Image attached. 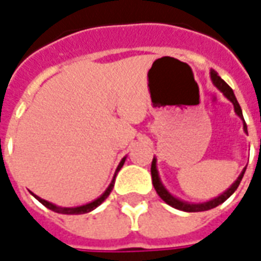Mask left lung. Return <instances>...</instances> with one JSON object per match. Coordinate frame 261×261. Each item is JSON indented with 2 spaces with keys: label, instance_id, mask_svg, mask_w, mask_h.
I'll list each match as a JSON object with an SVG mask.
<instances>
[{
  "label": "left lung",
  "instance_id": "left-lung-1",
  "mask_svg": "<svg viewBox=\"0 0 261 261\" xmlns=\"http://www.w3.org/2000/svg\"><path fill=\"white\" fill-rule=\"evenodd\" d=\"M210 75H211V81H213V84L217 88H218L219 91L224 93V96L228 99V100H230L232 102V105H233V109H235V113L241 117V120L243 121V131L245 133H247V125L246 123H245V119H243V114H242V109L241 106H239V103H238V100H236L235 97V93H233V91H232V88H230L226 82H225L221 76H219L214 69H211V72H210ZM245 170H246V168L242 170L241 175L238 176V179H236L232 185H230V187L228 189V190H225L222 194H219L218 197H215V198H213V200H210V201H205V202H187V201H183V200H180V198H177V197L172 196L168 190H166V187L162 185V181H161V177H159V173H158V169H156V158L152 159V165H151V175H152V185L153 187H155V190H156V193H158V196L164 200L166 204H169L170 207L173 208H177V210H180V211H186V213H200V211H207V210H211V208H215L217 205H219V204H222V202L225 201V200H228L233 193H235V190L238 189V186H239V183H241L242 177H243V175H245Z\"/></svg>",
  "mask_w": 261,
  "mask_h": 261
}]
</instances>
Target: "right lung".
I'll return each instance as SVG.
<instances>
[{"label":"right lung","mask_w":261,"mask_h":261,"mask_svg":"<svg viewBox=\"0 0 261 261\" xmlns=\"http://www.w3.org/2000/svg\"><path fill=\"white\" fill-rule=\"evenodd\" d=\"M125 162V156L121 161H120L119 166H117V169H116V172H114V176H113V180L110 181V185H109V187L105 190V193H103L102 196L97 197L96 200H93V201L88 202V204H84V205H80V207H59V205H56V204H53V202H48L46 201V200H43V198H40L39 196H36V194H33L32 193V196L35 197L36 200H39V201L42 202L44 207H47L48 210H51V211H54V213H59V214H68V215H78V214H86V213H91V211H93L95 208L99 207L100 204H102L106 198L109 197V194H110V192H112V189H113L114 186V179H116V175H117V172H119L120 169H121V166L124 165Z\"/></svg>","instance_id":"obj_1"}]
</instances>
